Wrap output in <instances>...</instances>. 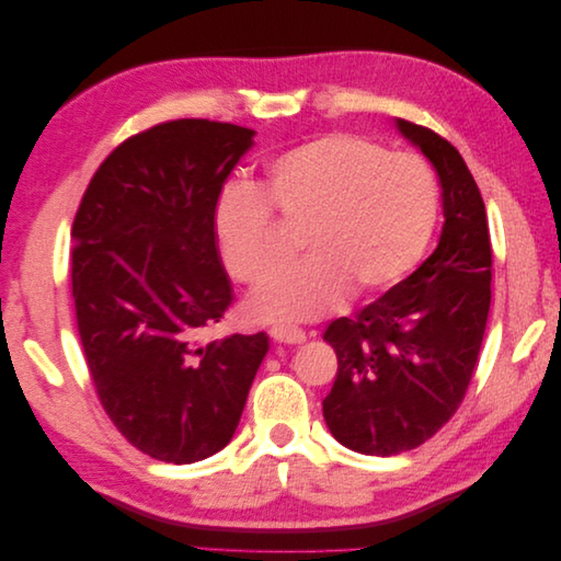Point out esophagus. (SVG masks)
<instances>
[{
    "mask_svg": "<svg viewBox=\"0 0 561 561\" xmlns=\"http://www.w3.org/2000/svg\"><path fill=\"white\" fill-rule=\"evenodd\" d=\"M268 334L276 339L280 344H301L307 342V332H301L299 328L293 325H274L268 330Z\"/></svg>",
    "mask_w": 561,
    "mask_h": 561,
    "instance_id": "1",
    "label": "esophagus"
}]
</instances>
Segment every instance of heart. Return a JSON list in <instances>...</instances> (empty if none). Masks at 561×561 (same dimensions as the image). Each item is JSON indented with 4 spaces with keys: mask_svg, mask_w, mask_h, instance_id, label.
Wrapping results in <instances>:
<instances>
[{
    "mask_svg": "<svg viewBox=\"0 0 561 561\" xmlns=\"http://www.w3.org/2000/svg\"><path fill=\"white\" fill-rule=\"evenodd\" d=\"M439 180L410 151L353 133H328L266 163L262 190L229 180L213 206V233L227 274L260 285L283 264L278 222L299 231L304 260L250 299L262 320H307L351 293L375 299L426 257L439 222Z\"/></svg>",
    "mask_w": 561,
    "mask_h": 561,
    "instance_id": "b5f03b06",
    "label": "heart"
}]
</instances>
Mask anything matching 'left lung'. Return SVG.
<instances>
[{"label": "left lung", "mask_w": 561, "mask_h": 561, "mask_svg": "<svg viewBox=\"0 0 561 561\" xmlns=\"http://www.w3.org/2000/svg\"><path fill=\"white\" fill-rule=\"evenodd\" d=\"M398 128L435 165L445 227L412 276L325 332L336 379L322 414L339 443L369 456L416 449L456 414L491 304L494 257L478 182L443 135L404 118Z\"/></svg>", "instance_id": "1"}]
</instances>
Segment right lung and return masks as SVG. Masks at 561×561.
Returning <instances> with one entry per match:
<instances>
[{
  "label": "right lung",
  "instance_id": "obj_1",
  "mask_svg": "<svg viewBox=\"0 0 561 561\" xmlns=\"http://www.w3.org/2000/svg\"><path fill=\"white\" fill-rule=\"evenodd\" d=\"M254 130L175 118L100 163L72 225L83 355L110 421L142 454L203 461L229 445L268 336L201 332L231 307L213 206Z\"/></svg>",
  "mask_w": 561,
  "mask_h": 561
}]
</instances>
